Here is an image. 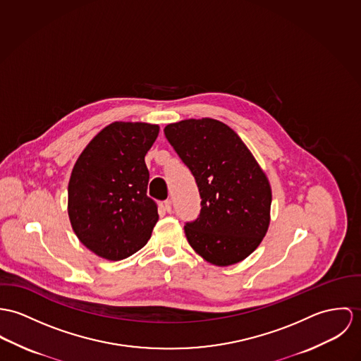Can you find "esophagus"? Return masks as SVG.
Instances as JSON below:
<instances>
[{"label":"esophagus","instance_id":"esophagus-1","mask_svg":"<svg viewBox=\"0 0 361 361\" xmlns=\"http://www.w3.org/2000/svg\"><path fill=\"white\" fill-rule=\"evenodd\" d=\"M163 206H164V210H166L167 213H171V200H164V202H163Z\"/></svg>","mask_w":361,"mask_h":361}]
</instances>
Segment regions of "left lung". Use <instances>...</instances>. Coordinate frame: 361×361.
I'll return each instance as SVG.
<instances>
[{
	"label": "left lung",
	"mask_w": 361,
	"mask_h": 361,
	"mask_svg": "<svg viewBox=\"0 0 361 361\" xmlns=\"http://www.w3.org/2000/svg\"><path fill=\"white\" fill-rule=\"evenodd\" d=\"M164 135L195 177L200 217L185 237L206 262L227 267L246 259L270 226L271 187L240 135L210 118L164 127Z\"/></svg>",
	"instance_id": "left-lung-1"
}]
</instances>
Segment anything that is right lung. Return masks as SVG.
<instances>
[{"label":"right lung","instance_id":"add662e5","mask_svg":"<svg viewBox=\"0 0 361 361\" xmlns=\"http://www.w3.org/2000/svg\"><path fill=\"white\" fill-rule=\"evenodd\" d=\"M159 126L114 121L82 149L68 187V214L81 243L106 260H121L147 245L159 220L147 195L145 155Z\"/></svg>","mask_w":361,"mask_h":361}]
</instances>
